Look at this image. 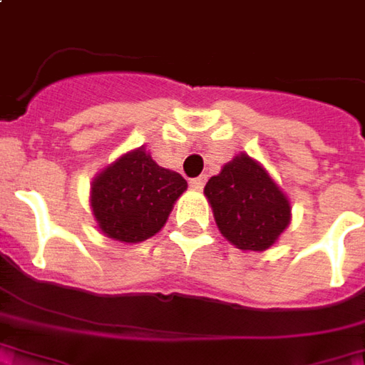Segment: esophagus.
Masks as SVG:
<instances>
[{
    "instance_id": "1",
    "label": "esophagus",
    "mask_w": 365,
    "mask_h": 365,
    "mask_svg": "<svg viewBox=\"0 0 365 365\" xmlns=\"http://www.w3.org/2000/svg\"><path fill=\"white\" fill-rule=\"evenodd\" d=\"M204 183H206V178H204V175H200V178H194V180H190V185H192L194 190H202V187H204Z\"/></svg>"
}]
</instances>
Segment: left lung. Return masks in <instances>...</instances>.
<instances>
[{"label": "left lung", "mask_w": 365, "mask_h": 365, "mask_svg": "<svg viewBox=\"0 0 365 365\" xmlns=\"http://www.w3.org/2000/svg\"><path fill=\"white\" fill-rule=\"evenodd\" d=\"M222 236L240 250H267L291 222V204L258 161H228L204 187Z\"/></svg>", "instance_id": "left-lung-1"}]
</instances>
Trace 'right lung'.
<instances>
[{"label": "right lung", "instance_id": "right-lung-1", "mask_svg": "<svg viewBox=\"0 0 365 365\" xmlns=\"http://www.w3.org/2000/svg\"><path fill=\"white\" fill-rule=\"evenodd\" d=\"M187 190L180 173L158 165L143 147L120 155L91 185V207L101 232L119 242H143L170 218Z\"/></svg>", "mask_w": 365, "mask_h": 365}]
</instances>
